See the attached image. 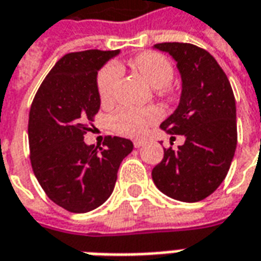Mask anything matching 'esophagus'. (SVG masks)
<instances>
[{"label":"esophagus","mask_w":261,"mask_h":261,"mask_svg":"<svg viewBox=\"0 0 261 261\" xmlns=\"http://www.w3.org/2000/svg\"><path fill=\"white\" fill-rule=\"evenodd\" d=\"M133 144H134V147L136 148H140L144 145V140H134V141H133Z\"/></svg>","instance_id":"obj_1"}]
</instances>
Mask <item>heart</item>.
<instances>
[{
  "mask_svg": "<svg viewBox=\"0 0 261 261\" xmlns=\"http://www.w3.org/2000/svg\"><path fill=\"white\" fill-rule=\"evenodd\" d=\"M131 67L147 81L149 85L158 89L159 93L168 92V85L173 80L175 68L170 60L156 51H145L131 60ZM120 69L116 64L105 65L97 74V95L103 103L113 100L119 84ZM161 119L158 108H120L114 112L109 123L112 130L125 137H142L149 127L156 124Z\"/></svg>",
  "mask_w": 261,
  "mask_h": 261,
  "instance_id": "b5f03b06",
  "label": "heart"
}]
</instances>
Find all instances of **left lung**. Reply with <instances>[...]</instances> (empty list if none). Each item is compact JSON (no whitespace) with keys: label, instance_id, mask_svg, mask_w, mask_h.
I'll return each mask as SVG.
<instances>
[{"label":"left lung","instance_id":"8db88e82","mask_svg":"<svg viewBox=\"0 0 261 261\" xmlns=\"http://www.w3.org/2000/svg\"><path fill=\"white\" fill-rule=\"evenodd\" d=\"M153 47L169 53L181 75L180 103L161 128L172 136H185L186 141L177 149L165 148L164 159L152 169V180L175 200L201 201L224 181L235 155L233 91L207 50L177 42Z\"/></svg>","mask_w":261,"mask_h":261}]
</instances>
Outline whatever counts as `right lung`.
<instances>
[{"mask_svg": "<svg viewBox=\"0 0 261 261\" xmlns=\"http://www.w3.org/2000/svg\"><path fill=\"white\" fill-rule=\"evenodd\" d=\"M119 54L85 50L65 54L46 75L29 112L31 164L37 181L57 205L88 213L108 200L121 161L133 142L105 137L103 147L86 145L84 136L100 109L96 75Z\"/></svg>", "mask_w": 261, "mask_h": 261, "instance_id": "add662e5", "label": "right lung"}]
</instances>
